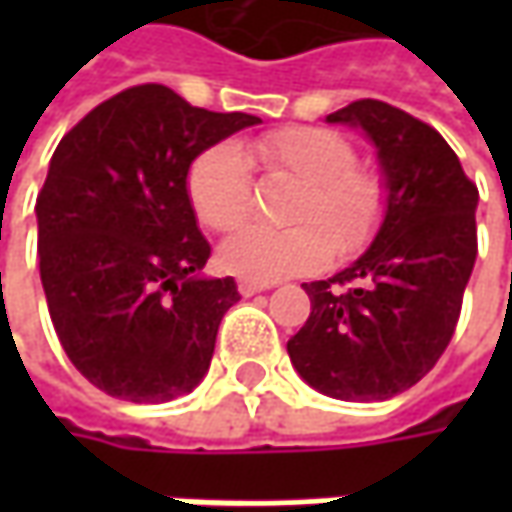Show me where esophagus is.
<instances>
[{"label":"esophagus","instance_id":"1","mask_svg":"<svg viewBox=\"0 0 512 512\" xmlns=\"http://www.w3.org/2000/svg\"><path fill=\"white\" fill-rule=\"evenodd\" d=\"M267 282H253V279H239V293L242 296H253V293H262L267 290Z\"/></svg>","mask_w":512,"mask_h":512}]
</instances>
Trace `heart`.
<instances>
[{
	"mask_svg": "<svg viewBox=\"0 0 512 512\" xmlns=\"http://www.w3.org/2000/svg\"><path fill=\"white\" fill-rule=\"evenodd\" d=\"M256 162L267 176L296 182L285 210L293 227H245L222 247V265L253 282L313 273L333 259V245L353 256L373 242L384 222L387 187L356 162L353 142L339 130L290 125L256 142ZM187 202L213 233L242 227L253 210V176L236 145L202 150L185 176Z\"/></svg>",
	"mask_w": 512,
	"mask_h": 512,
	"instance_id": "obj_1",
	"label": "heart"
}]
</instances>
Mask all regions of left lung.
Instances as JSON below:
<instances>
[{
	"label": "left lung",
	"instance_id": "left-lung-1",
	"mask_svg": "<svg viewBox=\"0 0 512 512\" xmlns=\"http://www.w3.org/2000/svg\"><path fill=\"white\" fill-rule=\"evenodd\" d=\"M327 122L362 125L387 179L382 230L362 259L310 282V316L290 336L299 376L344 402L404 393L442 359L476 265L479 187L427 122L379 99H359Z\"/></svg>",
	"mask_w": 512,
	"mask_h": 512
}]
</instances>
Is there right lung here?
I'll return each mask as SVG.
<instances>
[{
  "instance_id": "right-lung-1",
  "label": "right lung",
  "mask_w": 512,
  "mask_h": 512,
  "mask_svg": "<svg viewBox=\"0 0 512 512\" xmlns=\"http://www.w3.org/2000/svg\"><path fill=\"white\" fill-rule=\"evenodd\" d=\"M259 122L148 82L96 105L53 150L36 196L50 322L73 367L113 399L170 402L207 373L239 290L233 276H199L210 245L185 176L202 150Z\"/></svg>"
}]
</instances>
